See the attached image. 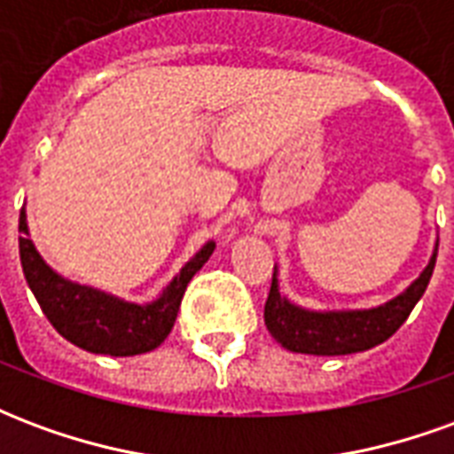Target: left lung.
<instances>
[{
    "label": "left lung",
    "mask_w": 454,
    "mask_h": 454,
    "mask_svg": "<svg viewBox=\"0 0 454 454\" xmlns=\"http://www.w3.org/2000/svg\"><path fill=\"white\" fill-rule=\"evenodd\" d=\"M435 257L438 246L428 267L403 294L364 311H306L279 294L275 275L265 301L267 331L277 342H282V348L304 355H350L370 350L391 338L409 318L433 277Z\"/></svg>",
    "instance_id": "obj_1"
}]
</instances>
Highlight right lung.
Returning <instances> with one entry per match:
<instances>
[{
	"mask_svg": "<svg viewBox=\"0 0 454 454\" xmlns=\"http://www.w3.org/2000/svg\"><path fill=\"white\" fill-rule=\"evenodd\" d=\"M19 233H21L19 255H21L26 282L31 286L38 306L43 309L45 318L65 340L87 352L114 355V357L155 350L168 338L189 279L204 267L216 247L214 243H207L179 270V275L169 282L158 301L138 306L104 294L92 286L74 285L53 272L26 236L28 226H26L24 211L19 216Z\"/></svg>",
	"mask_w": 454,
	"mask_h": 454,
	"instance_id": "obj_1",
	"label": "right lung"
}]
</instances>
